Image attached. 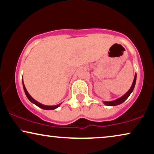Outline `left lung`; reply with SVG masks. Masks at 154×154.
I'll use <instances>...</instances> for the list:
<instances>
[{
    "mask_svg": "<svg viewBox=\"0 0 154 154\" xmlns=\"http://www.w3.org/2000/svg\"><path fill=\"white\" fill-rule=\"evenodd\" d=\"M136 79H137V74H135L132 85V86H131L130 89L128 90V91L127 92L126 94H125L123 96H121V97L118 98V99H116V100H114V101H103V103L105 104V105L108 106H118V105H119V104H121L123 103V102L125 101L127 98L130 96L131 93H132V92L133 91V90H134L135 84H136Z\"/></svg>",
    "mask_w": 154,
    "mask_h": 154,
    "instance_id": "1",
    "label": "left lung"
}]
</instances>
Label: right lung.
Returning <instances> with one entry per match:
<instances>
[{"label": "right lung", "mask_w": 154, "mask_h": 154, "mask_svg": "<svg viewBox=\"0 0 154 154\" xmlns=\"http://www.w3.org/2000/svg\"><path fill=\"white\" fill-rule=\"evenodd\" d=\"M22 85H23L24 91V93H25V94H26V97H27L28 99L29 100V101L32 102V103L35 104V105L37 106L38 107H39V108H42V109H44V110H54V109H56V108H57L60 106L61 103H59V104H58V105H55V106H46V105H44V104H42L41 103H39V102L36 101L35 99H34V98H33L32 96L29 95V94L28 91H26L25 86H24V85L23 79H22Z\"/></svg>", "instance_id": "obj_1"}]
</instances>
